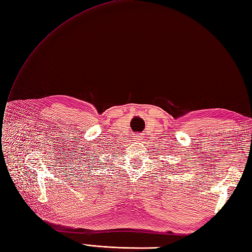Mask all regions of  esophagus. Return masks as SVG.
Listing matches in <instances>:
<instances>
[{"label":"esophagus","mask_w":252,"mask_h":252,"mask_svg":"<svg viewBox=\"0 0 252 252\" xmlns=\"http://www.w3.org/2000/svg\"><path fill=\"white\" fill-rule=\"evenodd\" d=\"M142 138H144L143 133H136V136H135V139H136V140H141Z\"/></svg>","instance_id":"esophagus-1"}]
</instances>
